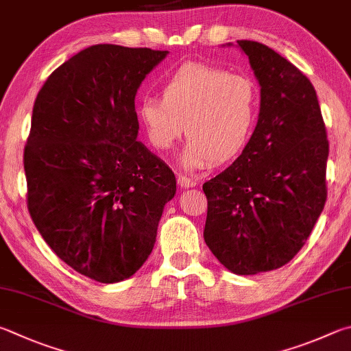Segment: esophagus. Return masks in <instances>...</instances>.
<instances>
[{"mask_svg": "<svg viewBox=\"0 0 351 351\" xmlns=\"http://www.w3.org/2000/svg\"><path fill=\"white\" fill-rule=\"evenodd\" d=\"M177 183H179V186L180 188H193V186H195L197 185V183H195V180H193V179H189V177H186V176H179L177 177Z\"/></svg>", "mask_w": 351, "mask_h": 351, "instance_id": "34e87169", "label": "esophagus"}]
</instances>
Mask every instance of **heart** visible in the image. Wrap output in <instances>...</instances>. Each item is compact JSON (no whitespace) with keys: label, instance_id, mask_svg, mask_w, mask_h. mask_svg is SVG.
Listing matches in <instances>:
<instances>
[{"label":"heart","instance_id":"b5f03b06","mask_svg":"<svg viewBox=\"0 0 351 351\" xmlns=\"http://www.w3.org/2000/svg\"><path fill=\"white\" fill-rule=\"evenodd\" d=\"M259 108L261 90L254 80L205 63H186L166 78L162 98H141L138 117L158 151H169L186 131L182 165L202 169L243 149Z\"/></svg>","mask_w":351,"mask_h":351}]
</instances>
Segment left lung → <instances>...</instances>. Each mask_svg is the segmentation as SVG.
I'll use <instances>...</instances> for the list:
<instances>
[{
  "label": "left lung",
  "mask_w": 351,
  "mask_h": 351,
  "mask_svg": "<svg viewBox=\"0 0 351 351\" xmlns=\"http://www.w3.org/2000/svg\"><path fill=\"white\" fill-rule=\"evenodd\" d=\"M237 45L261 84V112L236 162L204 183V237L247 276L284 267L305 245L327 200L328 140L310 80L262 43Z\"/></svg>",
  "instance_id": "8db88e82"
}]
</instances>
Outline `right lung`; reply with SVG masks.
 <instances>
[{"label": "right lung", "mask_w": 351, "mask_h": 351, "mask_svg": "<svg viewBox=\"0 0 351 351\" xmlns=\"http://www.w3.org/2000/svg\"><path fill=\"white\" fill-rule=\"evenodd\" d=\"M168 51L95 45L40 89L24 146L27 210L41 237L77 273L125 280L156 243L176 176L137 141L135 94Z\"/></svg>", "instance_id": "right-lung-1"}]
</instances>
